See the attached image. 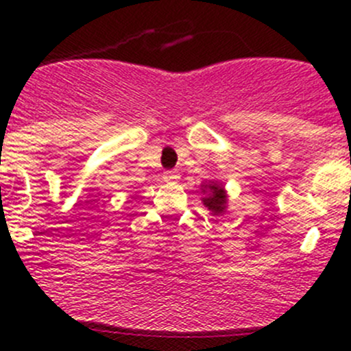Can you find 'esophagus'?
<instances>
[{
	"mask_svg": "<svg viewBox=\"0 0 351 351\" xmlns=\"http://www.w3.org/2000/svg\"><path fill=\"white\" fill-rule=\"evenodd\" d=\"M163 179H165V181H178L179 172L178 170H167V172L163 173Z\"/></svg>",
	"mask_w": 351,
	"mask_h": 351,
	"instance_id": "obj_1",
	"label": "esophagus"
}]
</instances>
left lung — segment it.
Listing matches in <instances>:
<instances>
[{
    "label": "left lung",
    "instance_id": "1",
    "mask_svg": "<svg viewBox=\"0 0 351 351\" xmlns=\"http://www.w3.org/2000/svg\"><path fill=\"white\" fill-rule=\"evenodd\" d=\"M204 193H206V198H204V206L209 210H213L214 214H221L225 210L226 204V195L223 191L221 186L218 184H206L204 188Z\"/></svg>",
    "mask_w": 351,
    "mask_h": 351
}]
</instances>
